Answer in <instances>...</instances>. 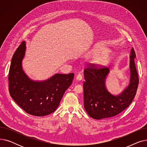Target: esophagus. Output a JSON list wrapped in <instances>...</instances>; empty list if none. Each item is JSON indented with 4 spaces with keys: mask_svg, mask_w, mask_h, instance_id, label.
Instances as JSON below:
<instances>
[{
    "mask_svg": "<svg viewBox=\"0 0 147 147\" xmlns=\"http://www.w3.org/2000/svg\"><path fill=\"white\" fill-rule=\"evenodd\" d=\"M82 79V76L81 74H78V76H76V80H78V81H80Z\"/></svg>",
    "mask_w": 147,
    "mask_h": 147,
    "instance_id": "obj_1",
    "label": "esophagus"
}]
</instances>
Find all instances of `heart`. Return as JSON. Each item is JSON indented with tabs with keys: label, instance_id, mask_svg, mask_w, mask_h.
Wrapping results in <instances>:
<instances>
[{
	"label": "heart",
	"instance_id": "heart-1",
	"mask_svg": "<svg viewBox=\"0 0 147 147\" xmlns=\"http://www.w3.org/2000/svg\"><path fill=\"white\" fill-rule=\"evenodd\" d=\"M95 53L98 56L96 59V62L98 64H102L106 62V61L109 59V55L107 53H101L99 50H96L95 52Z\"/></svg>",
	"mask_w": 147,
	"mask_h": 147
}]
</instances>
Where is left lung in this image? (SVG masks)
I'll return each instance as SVG.
<instances>
[{
    "label": "left lung",
    "mask_w": 147,
    "mask_h": 147,
    "mask_svg": "<svg viewBox=\"0 0 147 147\" xmlns=\"http://www.w3.org/2000/svg\"><path fill=\"white\" fill-rule=\"evenodd\" d=\"M135 57L132 48L130 55V83L118 95L110 93L105 86V79L110 73L109 68H98L90 65L84 69V107L92 118L100 120L114 117L125 110L132 102L139 83L134 60Z\"/></svg>",
    "instance_id": "obj_1"
}]
</instances>
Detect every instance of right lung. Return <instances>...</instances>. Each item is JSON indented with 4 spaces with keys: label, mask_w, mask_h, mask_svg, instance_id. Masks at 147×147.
I'll return each mask as SVG.
<instances>
[{
    "label": "right lung",
    "mask_w": 147,
    "mask_h": 147,
    "mask_svg": "<svg viewBox=\"0 0 147 147\" xmlns=\"http://www.w3.org/2000/svg\"><path fill=\"white\" fill-rule=\"evenodd\" d=\"M26 49L24 41L12 57L8 77L9 94L28 114L44 116L56 110L65 92L71 84L74 74H55L43 81L30 79L22 67Z\"/></svg>",
    "instance_id": "obj_1"
}]
</instances>
